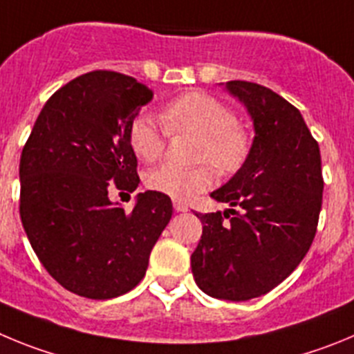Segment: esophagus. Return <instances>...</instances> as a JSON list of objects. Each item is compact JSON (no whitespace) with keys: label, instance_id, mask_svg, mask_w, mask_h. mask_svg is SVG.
Segmentation results:
<instances>
[{"label":"esophagus","instance_id":"esophagus-1","mask_svg":"<svg viewBox=\"0 0 354 354\" xmlns=\"http://www.w3.org/2000/svg\"><path fill=\"white\" fill-rule=\"evenodd\" d=\"M174 209H176V212H187V205H183V203H181V201H174Z\"/></svg>","mask_w":354,"mask_h":354}]
</instances>
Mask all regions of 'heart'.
I'll list each match as a JSON object with an SVG mask.
<instances>
[{
  "label": "heart",
  "mask_w": 354,
  "mask_h": 354,
  "mask_svg": "<svg viewBox=\"0 0 354 354\" xmlns=\"http://www.w3.org/2000/svg\"><path fill=\"white\" fill-rule=\"evenodd\" d=\"M160 121L162 124L148 114H141L130 125V148L142 162L160 158L165 148V129L169 133L197 136L196 160L209 162L224 174L236 173L250 153L252 139L248 130L236 122L234 111L203 91H190L169 102L160 111ZM209 164L189 169L162 164L149 169L145 181L155 192L178 201L190 199L215 183V171Z\"/></svg>",
  "instance_id": "1"
}]
</instances>
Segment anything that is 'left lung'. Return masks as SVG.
I'll return each instance as SVG.
<instances>
[{"instance_id":"1","label":"left lung","mask_w":354,"mask_h":354,"mask_svg":"<svg viewBox=\"0 0 354 354\" xmlns=\"http://www.w3.org/2000/svg\"><path fill=\"white\" fill-rule=\"evenodd\" d=\"M225 90L247 107L256 136L238 173L212 192L231 208L196 213L203 236L190 263L206 295L245 301L272 291L301 263L316 236L324 183L319 145L300 111L256 82L229 81Z\"/></svg>"}]
</instances>
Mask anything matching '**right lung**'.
Masks as SVG:
<instances>
[{"mask_svg": "<svg viewBox=\"0 0 354 354\" xmlns=\"http://www.w3.org/2000/svg\"><path fill=\"white\" fill-rule=\"evenodd\" d=\"M153 91L111 70L79 75L38 114L22 148L21 221L35 254L56 282L91 300H109L145 277L173 203L138 194L132 212L109 190L138 189L129 130Z\"/></svg>", "mask_w": 354, "mask_h": 354, "instance_id": "1", "label": "right lung"}]
</instances>
